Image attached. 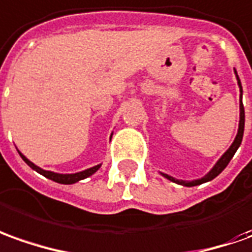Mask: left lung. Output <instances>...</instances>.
Wrapping results in <instances>:
<instances>
[{
  "label": "left lung",
  "instance_id": "obj_1",
  "mask_svg": "<svg viewBox=\"0 0 252 252\" xmlns=\"http://www.w3.org/2000/svg\"><path fill=\"white\" fill-rule=\"evenodd\" d=\"M235 74H236V78H237V85H239V88H240V122H239V130H237V136H236L233 144H232V145L229 147L228 151L221 156V159L216 163V166L210 170L209 173L203 177V178H200V180H195V181H182V180H176V178H173V177L167 176V174H163L162 173L163 177H166L167 180L176 182V184L184 185V187H195V185H200V184H203V182L211 181L213 178H216L220 173H222V170L228 166V163L230 162V159L233 158V155L236 154L237 148H239V147H240V144H242L243 133H244V107H243V103H242V94H243L242 82H240L239 75H237V72H236V71H235Z\"/></svg>",
  "mask_w": 252,
  "mask_h": 252
}]
</instances>
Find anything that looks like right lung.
Returning <instances> with one entry per match:
<instances>
[{"mask_svg": "<svg viewBox=\"0 0 252 252\" xmlns=\"http://www.w3.org/2000/svg\"><path fill=\"white\" fill-rule=\"evenodd\" d=\"M19 154H20V152H19ZM20 156H22V159H23L24 162L30 166L31 169L35 170L36 173L42 174L43 177L49 178V180H52V181L59 182V184H65V185H67V184H75V182L81 181V180H83V178H88V177H90L92 174H94L97 170L100 169V166H101V164H97V166H94V167H90V169L88 170H83V171H79V173H75V174H59V173H53V171H48V170H42L41 167H38V166H35L34 163L30 162V160H29L23 154H20Z\"/></svg>", "mask_w": 252, "mask_h": 252, "instance_id": "right-lung-1", "label": "right lung"}]
</instances>
